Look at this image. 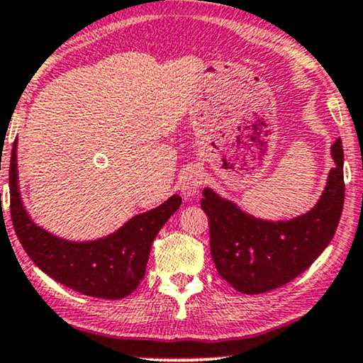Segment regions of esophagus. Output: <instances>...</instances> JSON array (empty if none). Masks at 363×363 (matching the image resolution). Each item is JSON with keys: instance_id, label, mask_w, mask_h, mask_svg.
<instances>
[{"instance_id": "esophagus-1", "label": "esophagus", "mask_w": 363, "mask_h": 363, "mask_svg": "<svg viewBox=\"0 0 363 363\" xmlns=\"http://www.w3.org/2000/svg\"><path fill=\"white\" fill-rule=\"evenodd\" d=\"M204 182V171L201 166H189L186 171H182L181 179H179V191L186 199H191L197 194L199 187Z\"/></svg>"}]
</instances>
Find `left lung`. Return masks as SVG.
Here are the masks:
<instances>
[{
	"instance_id": "obj_1",
	"label": "left lung",
	"mask_w": 363,
	"mask_h": 363,
	"mask_svg": "<svg viewBox=\"0 0 363 363\" xmlns=\"http://www.w3.org/2000/svg\"><path fill=\"white\" fill-rule=\"evenodd\" d=\"M320 199L306 214L289 220L254 217L214 189L201 199L209 217L211 255L219 275L242 294H264L286 286L312 265L335 234L344 209V149L339 138Z\"/></svg>"
}]
</instances>
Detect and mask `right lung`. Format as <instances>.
<instances>
[{
  "label": "right lung",
  "mask_w": 363,
  "mask_h": 363,
  "mask_svg": "<svg viewBox=\"0 0 363 363\" xmlns=\"http://www.w3.org/2000/svg\"><path fill=\"white\" fill-rule=\"evenodd\" d=\"M16 143L9 164L11 220L23 249L43 272L56 282L89 297L119 298L136 291L149 260L151 245L181 206L174 194L161 206L129 219L113 234L96 240H67L38 225L23 204L18 182Z\"/></svg>",
  "instance_id": "right-lung-1"
}]
</instances>
